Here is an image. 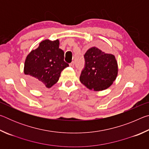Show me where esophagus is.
Instances as JSON below:
<instances>
[{"label": "esophagus", "instance_id": "1", "mask_svg": "<svg viewBox=\"0 0 149 149\" xmlns=\"http://www.w3.org/2000/svg\"><path fill=\"white\" fill-rule=\"evenodd\" d=\"M70 66L72 67V68H74V62H72V63H70Z\"/></svg>", "mask_w": 149, "mask_h": 149}]
</instances>
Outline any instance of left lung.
<instances>
[{"label":"left lung","mask_w":149,"mask_h":149,"mask_svg":"<svg viewBox=\"0 0 149 149\" xmlns=\"http://www.w3.org/2000/svg\"><path fill=\"white\" fill-rule=\"evenodd\" d=\"M84 57L85 67L79 77L81 83L95 91L110 87L118 74V62L114 55L93 47L87 50Z\"/></svg>","instance_id":"left-lung-1"}]
</instances>
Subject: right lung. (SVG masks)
<instances>
[{"instance_id":"obj_1","label":"right lung","mask_w":149,"mask_h":149,"mask_svg":"<svg viewBox=\"0 0 149 149\" xmlns=\"http://www.w3.org/2000/svg\"><path fill=\"white\" fill-rule=\"evenodd\" d=\"M59 45L58 39H45L27 54L24 72L30 86L37 89L50 88L58 82L62 70L69 66Z\"/></svg>"}]
</instances>
